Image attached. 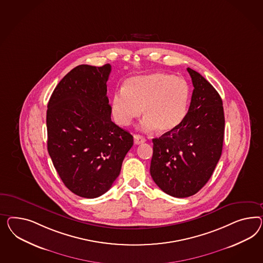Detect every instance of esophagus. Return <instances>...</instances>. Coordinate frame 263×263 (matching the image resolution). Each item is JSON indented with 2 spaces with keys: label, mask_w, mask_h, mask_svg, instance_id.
<instances>
[{
  "label": "esophagus",
  "mask_w": 263,
  "mask_h": 263,
  "mask_svg": "<svg viewBox=\"0 0 263 263\" xmlns=\"http://www.w3.org/2000/svg\"><path fill=\"white\" fill-rule=\"evenodd\" d=\"M144 142H145L144 137H142V135H139V134H135L134 135V143L135 144H141V143Z\"/></svg>",
  "instance_id": "34e87169"
}]
</instances>
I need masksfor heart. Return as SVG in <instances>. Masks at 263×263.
Returning a JSON list of instances; mask_svg holds the SVG:
<instances>
[{
	"instance_id": "b5f03b06",
	"label": "heart",
	"mask_w": 263,
	"mask_h": 263,
	"mask_svg": "<svg viewBox=\"0 0 263 263\" xmlns=\"http://www.w3.org/2000/svg\"><path fill=\"white\" fill-rule=\"evenodd\" d=\"M190 102V87L185 79L164 72H152L129 78L123 90L117 91L111 101L114 121L128 126L142 113L144 131L161 133L175 130L185 120Z\"/></svg>"
}]
</instances>
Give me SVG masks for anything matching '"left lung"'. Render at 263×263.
<instances>
[{
    "label": "left lung",
    "mask_w": 263,
    "mask_h": 263,
    "mask_svg": "<svg viewBox=\"0 0 263 263\" xmlns=\"http://www.w3.org/2000/svg\"><path fill=\"white\" fill-rule=\"evenodd\" d=\"M193 84L185 120L153 139L150 174L166 194L185 198L198 192L220 159L225 118L219 93L199 72L186 69Z\"/></svg>",
    "instance_id": "8db88e82"
}]
</instances>
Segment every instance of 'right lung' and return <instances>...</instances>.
<instances>
[{"instance_id": "add662e5", "label": "right lung", "mask_w": 263, "mask_h": 263, "mask_svg": "<svg viewBox=\"0 0 263 263\" xmlns=\"http://www.w3.org/2000/svg\"><path fill=\"white\" fill-rule=\"evenodd\" d=\"M110 72V64L79 65L61 79L48 103L49 154L64 185L84 198L110 190L133 145V136L111 121Z\"/></svg>"}]
</instances>
